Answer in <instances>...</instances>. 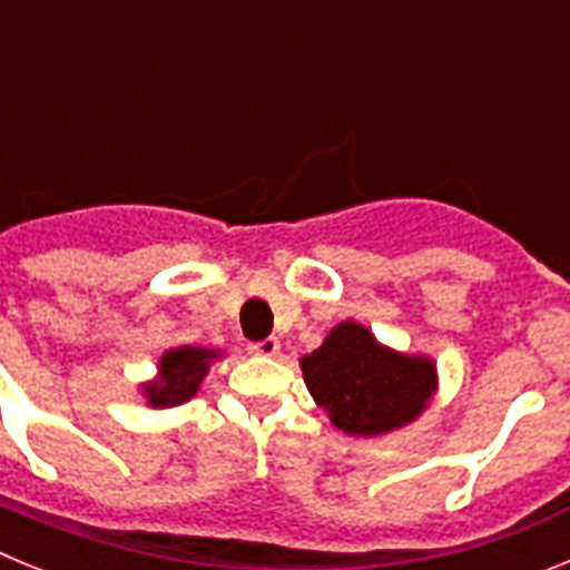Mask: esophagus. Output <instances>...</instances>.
Here are the masks:
<instances>
[{"instance_id":"esophagus-1","label":"esophagus","mask_w":570,"mask_h":570,"mask_svg":"<svg viewBox=\"0 0 570 570\" xmlns=\"http://www.w3.org/2000/svg\"><path fill=\"white\" fill-rule=\"evenodd\" d=\"M248 351L254 356H276V354H279V340H276V336H268V340L250 342Z\"/></svg>"}]
</instances>
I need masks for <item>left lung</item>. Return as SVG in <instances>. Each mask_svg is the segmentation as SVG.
Listing matches in <instances>:
<instances>
[{
    "instance_id": "8db88e82",
    "label": "left lung",
    "mask_w": 570,
    "mask_h": 570,
    "mask_svg": "<svg viewBox=\"0 0 570 570\" xmlns=\"http://www.w3.org/2000/svg\"><path fill=\"white\" fill-rule=\"evenodd\" d=\"M311 396L347 436H385L411 425L440 391L436 362L385 345L356 320L331 328L299 360Z\"/></svg>"
}]
</instances>
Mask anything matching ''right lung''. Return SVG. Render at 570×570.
Here are the masks:
<instances>
[{
    "label": "right lung",
    "mask_w": 570,
    "mask_h": 570,
    "mask_svg": "<svg viewBox=\"0 0 570 570\" xmlns=\"http://www.w3.org/2000/svg\"><path fill=\"white\" fill-rule=\"evenodd\" d=\"M219 347H203V345H176L168 347L159 360H156V374L148 382H139V394H142L145 405L154 411L163 407L185 405L194 400L203 387L205 376H208L210 365L216 360H223Z\"/></svg>",
    "instance_id": "add662e5"
}]
</instances>
